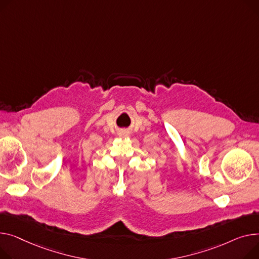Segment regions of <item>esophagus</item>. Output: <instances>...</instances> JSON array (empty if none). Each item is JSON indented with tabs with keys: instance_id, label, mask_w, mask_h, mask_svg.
<instances>
[{
	"instance_id": "esophagus-1",
	"label": "esophagus",
	"mask_w": 259,
	"mask_h": 259,
	"mask_svg": "<svg viewBox=\"0 0 259 259\" xmlns=\"http://www.w3.org/2000/svg\"><path fill=\"white\" fill-rule=\"evenodd\" d=\"M123 134H126V132H123Z\"/></svg>"
}]
</instances>
